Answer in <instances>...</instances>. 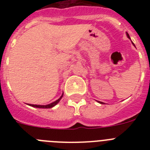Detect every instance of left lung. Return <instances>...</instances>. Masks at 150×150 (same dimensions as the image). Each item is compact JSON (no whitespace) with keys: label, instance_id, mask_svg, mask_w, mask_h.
Wrapping results in <instances>:
<instances>
[{"label":"left lung","instance_id":"8db88e82","mask_svg":"<svg viewBox=\"0 0 150 150\" xmlns=\"http://www.w3.org/2000/svg\"><path fill=\"white\" fill-rule=\"evenodd\" d=\"M127 36H128V38L130 39V37H129V35H128V33H127ZM133 44H134V43H133ZM98 102H99V103H100V104H103V102H100V101H98Z\"/></svg>","mask_w":150,"mask_h":150}]
</instances>
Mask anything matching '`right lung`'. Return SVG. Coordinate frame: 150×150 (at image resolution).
Segmentation results:
<instances>
[{"label": "right lung", "instance_id": "add662e5", "mask_svg": "<svg viewBox=\"0 0 150 150\" xmlns=\"http://www.w3.org/2000/svg\"><path fill=\"white\" fill-rule=\"evenodd\" d=\"M62 96H63V95L60 97V98L58 99L57 100H55V101L53 102V103H52V104H48V105H36V104H29V105L32 106V107H38V108H51V107H54V106L56 105V104L59 103V100L62 99Z\"/></svg>", "mask_w": 150, "mask_h": 150}]
</instances>
